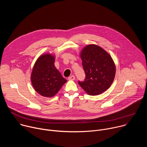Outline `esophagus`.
I'll use <instances>...</instances> for the list:
<instances>
[{"label":"esophagus","instance_id":"1","mask_svg":"<svg viewBox=\"0 0 147 147\" xmlns=\"http://www.w3.org/2000/svg\"><path fill=\"white\" fill-rule=\"evenodd\" d=\"M67 79L69 80H75V76H71L70 77H68Z\"/></svg>","mask_w":147,"mask_h":147}]
</instances>
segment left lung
I'll return each mask as SVG.
<instances>
[{
	"instance_id": "1",
	"label": "left lung",
	"mask_w": 147,
	"mask_h": 147,
	"mask_svg": "<svg viewBox=\"0 0 147 147\" xmlns=\"http://www.w3.org/2000/svg\"><path fill=\"white\" fill-rule=\"evenodd\" d=\"M86 73L84 81H78L80 87L90 95H96L108 90L114 80L116 66L111 56L102 48L90 44L80 53Z\"/></svg>"
}]
</instances>
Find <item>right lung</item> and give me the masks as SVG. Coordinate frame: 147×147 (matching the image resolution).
I'll list each match as a JSON object with an SVG mask.
<instances>
[{
	"instance_id": "right-lung-1",
	"label": "right lung",
	"mask_w": 147,
	"mask_h": 147,
	"mask_svg": "<svg viewBox=\"0 0 147 147\" xmlns=\"http://www.w3.org/2000/svg\"><path fill=\"white\" fill-rule=\"evenodd\" d=\"M55 56L45 53L40 56L34 65L31 81L34 90L47 98L55 96L67 80L55 66Z\"/></svg>"
}]
</instances>
